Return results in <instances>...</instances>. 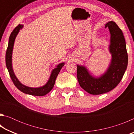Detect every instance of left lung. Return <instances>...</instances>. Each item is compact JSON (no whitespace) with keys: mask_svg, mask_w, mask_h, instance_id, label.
I'll return each mask as SVG.
<instances>
[{"mask_svg":"<svg viewBox=\"0 0 134 134\" xmlns=\"http://www.w3.org/2000/svg\"><path fill=\"white\" fill-rule=\"evenodd\" d=\"M110 34L109 51L112 60L107 71L102 76L95 78L85 66L77 65V76L81 87L91 94H100L110 91L122 80L128 65V54L123 33L115 22L106 24Z\"/></svg>","mask_w":134,"mask_h":134,"instance_id":"left-lung-1","label":"left lung"}]
</instances>
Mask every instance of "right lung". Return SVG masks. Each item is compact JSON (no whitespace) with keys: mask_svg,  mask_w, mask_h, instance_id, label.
Segmentation results:
<instances>
[{"mask_svg":"<svg viewBox=\"0 0 134 134\" xmlns=\"http://www.w3.org/2000/svg\"><path fill=\"white\" fill-rule=\"evenodd\" d=\"M23 25H18L16 28L13 29L12 33L10 34L9 37V40L8 46L7 50L6 53V67L8 70L11 79L13 81V84L20 91L24 93L33 95V96H42L44 95L47 94L48 93L51 91L53 89L54 84L55 82V79L57 77L58 74L60 72V70L64 66V63H62L59 64L55 69H54L51 72L50 77H49L48 82L47 83L46 85H45L42 87H37V88H33L29 87L28 86H26L20 82L18 80L16 77L15 76L14 72L13 71L12 65V54L13 51V44H14L15 38L16 37L17 34L19 32V30L22 28Z\"/></svg>","mask_w":134,"mask_h":134,"instance_id":"add662e5","label":"right lung"}]
</instances>
